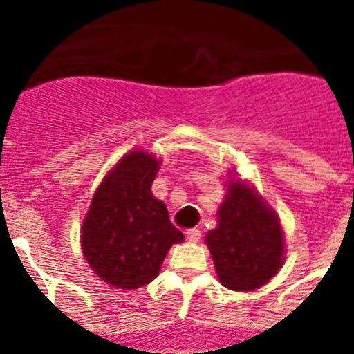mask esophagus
Returning <instances> with one entry per match:
<instances>
[{"mask_svg":"<svg viewBox=\"0 0 354 354\" xmlns=\"http://www.w3.org/2000/svg\"><path fill=\"white\" fill-rule=\"evenodd\" d=\"M200 236H202V234H200L198 228H189V230H186V237L189 243H196V241H200Z\"/></svg>","mask_w":354,"mask_h":354,"instance_id":"esophagus-1","label":"esophagus"}]
</instances>
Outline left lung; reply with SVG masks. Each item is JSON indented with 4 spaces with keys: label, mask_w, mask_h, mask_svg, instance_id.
<instances>
[{
    "label": "left lung",
    "mask_w": 354,
    "mask_h": 354,
    "mask_svg": "<svg viewBox=\"0 0 354 354\" xmlns=\"http://www.w3.org/2000/svg\"><path fill=\"white\" fill-rule=\"evenodd\" d=\"M205 243L221 286L241 292L270 282L286 259L280 218L255 187L237 177L227 183L218 227L209 230Z\"/></svg>",
    "instance_id": "left-lung-1"
}]
</instances>
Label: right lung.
Here are the masks:
<instances>
[{
  "label": "right lung",
  "mask_w": 354,
  "mask_h": 354,
  "mask_svg": "<svg viewBox=\"0 0 354 354\" xmlns=\"http://www.w3.org/2000/svg\"><path fill=\"white\" fill-rule=\"evenodd\" d=\"M159 161L131 150L106 174L81 225V250L101 280L138 289L159 274L168 250L183 243L167 205L150 192Z\"/></svg>",
  "instance_id": "add662e5"
}]
</instances>
